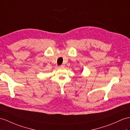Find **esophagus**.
<instances>
[{
    "mask_svg": "<svg viewBox=\"0 0 130 130\" xmlns=\"http://www.w3.org/2000/svg\"><path fill=\"white\" fill-rule=\"evenodd\" d=\"M59 69H62V68H64V65H60V66H59V67H58Z\"/></svg>",
    "mask_w": 130,
    "mask_h": 130,
    "instance_id": "34e87169",
    "label": "esophagus"
}]
</instances>
